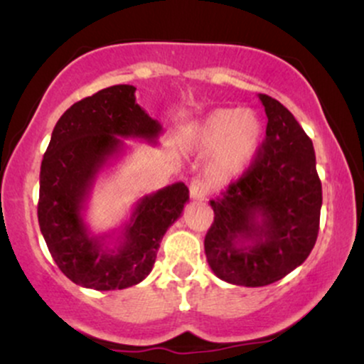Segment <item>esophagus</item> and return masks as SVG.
Returning a JSON list of instances; mask_svg holds the SVG:
<instances>
[{
	"label": "esophagus",
	"instance_id": "34e87169",
	"mask_svg": "<svg viewBox=\"0 0 364 364\" xmlns=\"http://www.w3.org/2000/svg\"><path fill=\"white\" fill-rule=\"evenodd\" d=\"M207 183H203L202 179H193V181L190 183V196L191 200H196V202H202L203 198L207 196Z\"/></svg>",
	"mask_w": 364,
	"mask_h": 364
}]
</instances>
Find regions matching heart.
<instances>
[{
  "mask_svg": "<svg viewBox=\"0 0 364 364\" xmlns=\"http://www.w3.org/2000/svg\"><path fill=\"white\" fill-rule=\"evenodd\" d=\"M260 116L243 107H219L196 119L191 127V145L202 156H210L207 173L224 183L240 176L255 161L263 141Z\"/></svg>",
  "mask_w": 364,
  "mask_h": 364,
  "instance_id": "b5f03b06",
  "label": "heart"
}]
</instances>
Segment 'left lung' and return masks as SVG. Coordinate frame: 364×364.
<instances>
[{
	"mask_svg": "<svg viewBox=\"0 0 364 364\" xmlns=\"http://www.w3.org/2000/svg\"><path fill=\"white\" fill-rule=\"evenodd\" d=\"M269 123L253 164L210 200L205 236L212 272L245 287L281 281L306 260L318 236L321 183L313 141L281 102L258 94Z\"/></svg>",
	"mask_w": 364,
	"mask_h": 364,
	"instance_id": "obj_1",
	"label": "left lung"
}]
</instances>
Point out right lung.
I'll list each match as a JSON object with an SVG mask.
<instances>
[{
  "instance_id": "obj_1",
  "label": "right lung",
  "mask_w": 364,
  "mask_h": 364,
  "mask_svg": "<svg viewBox=\"0 0 364 364\" xmlns=\"http://www.w3.org/2000/svg\"><path fill=\"white\" fill-rule=\"evenodd\" d=\"M135 87L112 85L75 102L58 119L41 164V232L53 260L87 289H127L152 270L162 236L190 198L185 183L144 195L119 231L92 235L83 212L99 173L127 145L157 144L162 127L136 104Z\"/></svg>"
}]
</instances>
